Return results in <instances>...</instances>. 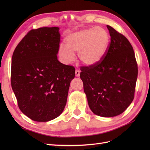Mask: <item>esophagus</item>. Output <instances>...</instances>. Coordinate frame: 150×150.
<instances>
[{
	"mask_svg": "<svg viewBox=\"0 0 150 150\" xmlns=\"http://www.w3.org/2000/svg\"><path fill=\"white\" fill-rule=\"evenodd\" d=\"M75 74L76 77H79L80 76V71L78 69H76L75 71Z\"/></svg>",
	"mask_w": 150,
	"mask_h": 150,
	"instance_id": "esophagus-1",
	"label": "esophagus"
}]
</instances>
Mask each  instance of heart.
<instances>
[{"label": "heart", "mask_w": 150, "mask_h": 150, "mask_svg": "<svg viewBox=\"0 0 150 150\" xmlns=\"http://www.w3.org/2000/svg\"><path fill=\"white\" fill-rule=\"evenodd\" d=\"M66 45L61 44L59 55L61 61L69 64L75 59L74 52H78L79 59L83 64L93 66L99 64L106 56L110 35L103 27L97 26L83 29L68 34Z\"/></svg>", "instance_id": "heart-1"}]
</instances>
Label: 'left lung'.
<instances>
[{"label": "left lung", "instance_id": "8db88e82", "mask_svg": "<svg viewBox=\"0 0 150 150\" xmlns=\"http://www.w3.org/2000/svg\"><path fill=\"white\" fill-rule=\"evenodd\" d=\"M107 28L111 42L106 56L97 65L81 67L80 78L91 110L99 116L113 117L133 100L138 65L129 40L112 27Z\"/></svg>", "mask_w": 150, "mask_h": 150}]
</instances>
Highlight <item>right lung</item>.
Listing matches in <instances>:
<instances>
[{
	"label": "right lung",
	"mask_w": 150,
	"mask_h": 150,
	"mask_svg": "<svg viewBox=\"0 0 150 150\" xmlns=\"http://www.w3.org/2000/svg\"><path fill=\"white\" fill-rule=\"evenodd\" d=\"M59 28L33 29L18 44L12 57L11 86L21 111L47 122L62 112L75 68L57 60Z\"/></svg>",
	"instance_id": "right-lung-1"
}]
</instances>
